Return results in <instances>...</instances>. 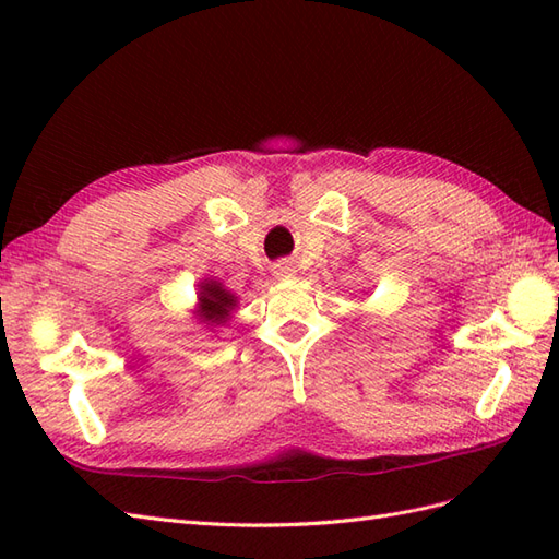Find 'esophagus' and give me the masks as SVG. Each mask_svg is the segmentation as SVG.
<instances>
[{"label":"esophagus","mask_w":559,"mask_h":559,"mask_svg":"<svg viewBox=\"0 0 559 559\" xmlns=\"http://www.w3.org/2000/svg\"><path fill=\"white\" fill-rule=\"evenodd\" d=\"M271 271H273V276H276V278H290L295 273L293 264H288V261H278V264H273Z\"/></svg>","instance_id":"34e87169"}]
</instances>
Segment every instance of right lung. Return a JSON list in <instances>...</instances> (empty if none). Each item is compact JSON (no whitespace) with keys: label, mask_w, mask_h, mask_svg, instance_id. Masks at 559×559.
<instances>
[{"label":"right lung","mask_w":559,"mask_h":559,"mask_svg":"<svg viewBox=\"0 0 559 559\" xmlns=\"http://www.w3.org/2000/svg\"><path fill=\"white\" fill-rule=\"evenodd\" d=\"M235 302L237 300L233 298V295L228 290H223L221 283H216V281H209L201 286V295H199L201 312H204V317L213 324H223L225 319H228Z\"/></svg>","instance_id":"right-lung-1"}]
</instances>
